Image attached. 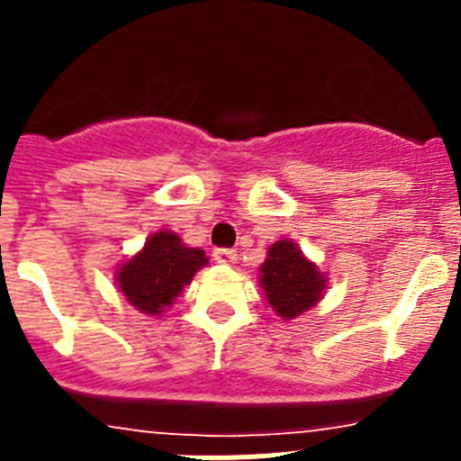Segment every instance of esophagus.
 <instances>
[{"instance_id": "34e87169", "label": "esophagus", "mask_w": 461, "mask_h": 461, "mask_svg": "<svg viewBox=\"0 0 461 461\" xmlns=\"http://www.w3.org/2000/svg\"><path fill=\"white\" fill-rule=\"evenodd\" d=\"M214 260H217L219 266H233L235 260H238V251L235 249H214Z\"/></svg>"}]
</instances>
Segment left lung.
I'll list each match as a JSON object with an SVG mask.
<instances>
[{"instance_id": "8db88e82", "label": "left lung", "mask_w": 461, "mask_h": 461, "mask_svg": "<svg viewBox=\"0 0 461 461\" xmlns=\"http://www.w3.org/2000/svg\"><path fill=\"white\" fill-rule=\"evenodd\" d=\"M260 286L270 307L284 321H291L323 297L325 276L295 242L279 240L267 249L266 263L260 266Z\"/></svg>"}]
</instances>
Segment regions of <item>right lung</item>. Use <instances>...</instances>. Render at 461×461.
<instances>
[{
  "instance_id": "right-lung-1",
  "label": "right lung",
  "mask_w": 461,
  "mask_h": 461,
  "mask_svg": "<svg viewBox=\"0 0 461 461\" xmlns=\"http://www.w3.org/2000/svg\"><path fill=\"white\" fill-rule=\"evenodd\" d=\"M207 266L205 251L186 247L173 230H158L133 258L115 272L122 295L142 313L158 316L191 284V276Z\"/></svg>"
}]
</instances>
